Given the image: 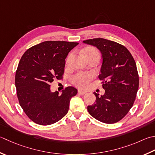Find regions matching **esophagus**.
Listing matches in <instances>:
<instances>
[{
	"instance_id": "esophagus-1",
	"label": "esophagus",
	"mask_w": 155,
	"mask_h": 155,
	"mask_svg": "<svg viewBox=\"0 0 155 155\" xmlns=\"http://www.w3.org/2000/svg\"><path fill=\"white\" fill-rule=\"evenodd\" d=\"M78 94H80V95H84V94H86L85 91H82V90H78Z\"/></svg>"
}]
</instances>
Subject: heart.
<instances>
[{
  "mask_svg": "<svg viewBox=\"0 0 155 155\" xmlns=\"http://www.w3.org/2000/svg\"><path fill=\"white\" fill-rule=\"evenodd\" d=\"M84 55L86 58L89 56H99L98 51L94 48H87L84 50ZM72 58V54H69L67 59H66V64H69L71 63ZM94 75L92 73H85V72H78L77 74L74 75L72 77V83L74 85L80 88H85L87 87L89 81L93 79Z\"/></svg>",
  "mask_w": 155,
  "mask_h": 155,
  "instance_id": "heart-1",
  "label": "heart"
}]
</instances>
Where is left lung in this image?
Masks as SVG:
<instances>
[{"label":"left lung","instance_id":"left-lung-1","mask_svg":"<svg viewBox=\"0 0 155 155\" xmlns=\"http://www.w3.org/2000/svg\"><path fill=\"white\" fill-rule=\"evenodd\" d=\"M95 46L102 54L99 78L103 82L104 95L94 92L95 103L87 107L91 116L105 124L119 122L128 113L135 101L139 85L136 64L124 45L104 38L83 41Z\"/></svg>","mask_w":155,"mask_h":155}]
</instances>
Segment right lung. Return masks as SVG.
Here are the masks:
<instances>
[{
  "instance_id": "obj_1",
  "label": "right lung",
  "mask_w": 155,
  "mask_h": 155,
  "mask_svg": "<svg viewBox=\"0 0 155 155\" xmlns=\"http://www.w3.org/2000/svg\"><path fill=\"white\" fill-rule=\"evenodd\" d=\"M77 42L45 41L30 48L21 57L15 74L19 104L30 120L39 125H51L68 113L70 101L77 89L68 87L61 94L52 92L50 83L60 79L65 59Z\"/></svg>"
}]
</instances>
